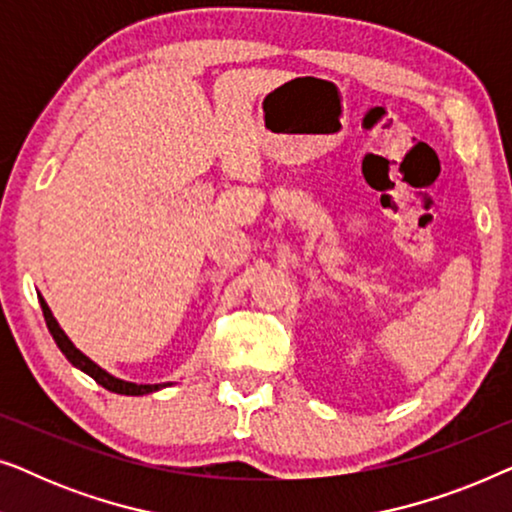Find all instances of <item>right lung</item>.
<instances>
[{
    "mask_svg": "<svg viewBox=\"0 0 512 512\" xmlns=\"http://www.w3.org/2000/svg\"><path fill=\"white\" fill-rule=\"evenodd\" d=\"M39 303H41V312H44V319H46L48 331H51L55 345L60 347V352L67 356V361L72 363L74 368L83 370V373L93 377V380H95L97 384H102L104 389L114 391V394H125V396H144V394H151V391H158V389H163V387H170V384H172V382H165V384H137V382H125V380H121V377H114L111 373H107V370L97 366L95 361H90L88 356L81 352V349L74 347V342L67 338V333L62 331L58 321H55L51 307L46 305V300L41 298V296H39Z\"/></svg>",
    "mask_w": 512,
    "mask_h": 512,
    "instance_id": "1",
    "label": "right lung"
}]
</instances>
